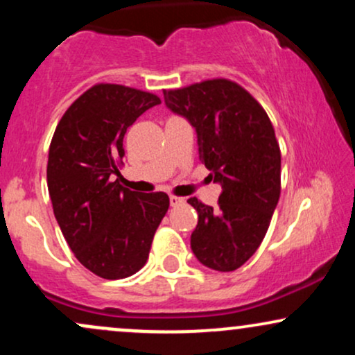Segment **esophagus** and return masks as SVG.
Returning a JSON list of instances; mask_svg holds the SVG:
<instances>
[{"label": "esophagus", "instance_id": "obj_1", "mask_svg": "<svg viewBox=\"0 0 355 355\" xmlns=\"http://www.w3.org/2000/svg\"><path fill=\"white\" fill-rule=\"evenodd\" d=\"M183 202H185V198L177 197V195H170V205H172V207L180 205V203H183Z\"/></svg>", "mask_w": 355, "mask_h": 355}]
</instances>
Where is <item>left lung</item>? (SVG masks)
I'll list each match as a JSON object with an SVG mask.
<instances>
[{"mask_svg": "<svg viewBox=\"0 0 355 355\" xmlns=\"http://www.w3.org/2000/svg\"><path fill=\"white\" fill-rule=\"evenodd\" d=\"M165 105L197 132L200 160L222 185L218 209L197 197L190 245L198 262L237 270L266 237L280 197V148L266 110L247 89L225 78L164 92Z\"/></svg>", "mask_w": 355, "mask_h": 355, "instance_id": "8db88e82", "label": "left lung"}]
</instances>
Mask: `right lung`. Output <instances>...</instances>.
<instances>
[{"label":"right lung","instance_id":"right-lung-1","mask_svg":"<svg viewBox=\"0 0 355 355\" xmlns=\"http://www.w3.org/2000/svg\"><path fill=\"white\" fill-rule=\"evenodd\" d=\"M160 103L153 93L98 83L73 101L53 135L46 180L56 222L81 266L101 279L145 266L170 207L164 191L140 193L112 180L128 126Z\"/></svg>","mask_w":355,"mask_h":355}]
</instances>
